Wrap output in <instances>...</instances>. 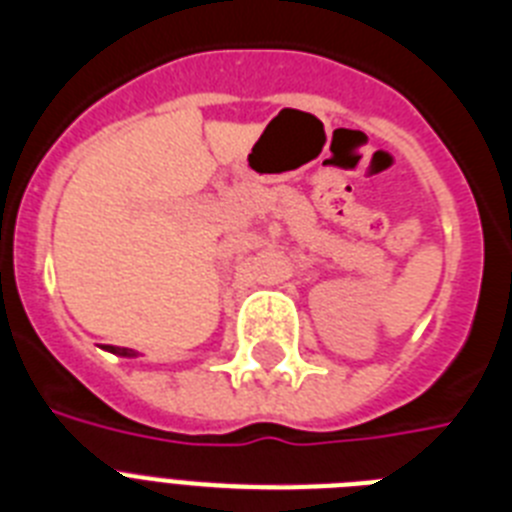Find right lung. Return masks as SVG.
Wrapping results in <instances>:
<instances>
[{
    "label": "right lung",
    "instance_id": "right-lung-1",
    "mask_svg": "<svg viewBox=\"0 0 512 512\" xmlns=\"http://www.w3.org/2000/svg\"><path fill=\"white\" fill-rule=\"evenodd\" d=\"M109 353H114V356H125V358H133L135 356V350L130 348H117V345H107Z\"/></svg>",
    "mask_w": 512,
    "mask_h": 512
}]
</instances>
